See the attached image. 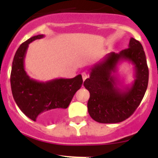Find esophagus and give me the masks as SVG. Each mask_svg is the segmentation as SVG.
<instances>
[{
	"label": "esophagus",
	"instance_id": "obj_1",
	"mask_svg": "<svg viewBox=\"0 0 158 158\" xmlns=\"http://www.w3.org/2000/svg\"><path fill=\"white\" fill-rule=\"evenodd\" d=\"M81 76H82V79H83V81H85V79H87V78H88V74L86 73L85 72L82 73Z\"/></svg>",
	"mask_w": 158,
	"mask_h": 158
}]
</instances>
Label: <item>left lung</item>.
I'll use <instances>...</instances> for the list:
<instances>
[{"label": "left lung", "instance_id": "1", "mask_svg": "<svg viewBox=\"0 0 158 158\" xmlns=\"http://www.w3.org/2000/svg\"><path fill=\"white\" fill-rule=\"evenodd\" d=\"M121 60L134 65L135 79L131 86L118 87L120 82L113 74ZM149 81L146 54L140 42L131 38L128 48L111 52L90 69L84 86L90 93L88 111L101 123H116L129 118L142 101Z\"/></svg>", "mask_w": 158, "mask_h": 158}]
</instances>
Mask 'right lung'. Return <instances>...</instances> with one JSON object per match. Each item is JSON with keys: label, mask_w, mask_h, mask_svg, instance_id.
<instances>
[{"label": "right lung", "mask_w": 158, "mask_h": 158, "mask_svg": "<svg viewBox=\"0 0 158 158\" xmlns=\"http://www.w3.org/2000/svg\"><path fill=\"white\" fill-rule=\"evenodd\" d=\"M43 37V35L33 36L19 46L12 62L10 82L13 98L22 112L33 121L48 122L68 107L83 80L79 74L70 79L40 82L27 74L24 58L29 43Z\"/></svg>", "instance_id": "right-lung-1"}]
</instances>
